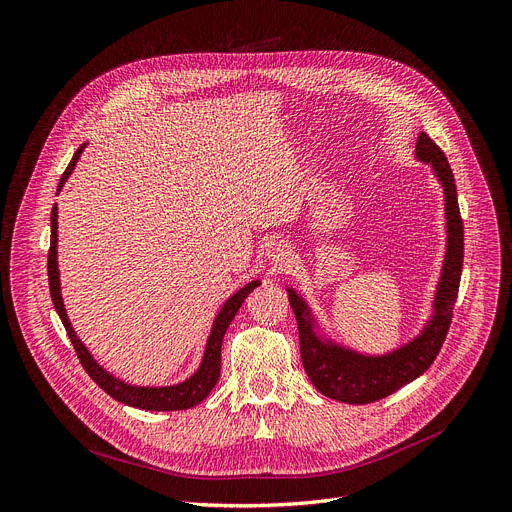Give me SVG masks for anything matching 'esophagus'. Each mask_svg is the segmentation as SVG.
I'll list each match as a JSON object with an SVG mask.
<instances>
[{
    "label": "esophagus",
    "mask_w": 512,
    "mask_h": 512,
    "mask_svg": "<svg viewBox=\"0 0 512 512\" xmlns=\"http://www.w3.org/2000/svg\"><path fill=\"white\" fill-rule=\"evenodd\" d=\"M266 258H268L274 266L282 268V266H286V264L290 262L292 252H290L288 244H284V242H280V240H274V242H270V244L266 246Z\"/></svg>",
    "instance_id": "esophagus-1"
}]
</instances>
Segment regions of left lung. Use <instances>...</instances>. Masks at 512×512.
<instances>
[{
	"mask_svg": "<svg viewBox=\"0 0 512 512\" xmlns=\"http://www.w3.org/2000/svg\"><path fill=\"white\" fill-rule=\"evenodd\" d=\"M416 159L428 163L442 185L446 216L444 262L432 300V315L420 335L383 355L359 353L323 333L309 302L294 288L286 286L288 300L298 323L304 371L323 395L343 403H371L418 379L434 363L448 335L462 274L464 228L448 159L424 131L416 141Z\"/></svg>",
	"mask_w": 512,
	"mask_h": 512,
	"instance_id": "8db88e82",
	"label": "left lung"
}]
</instances>
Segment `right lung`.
<instances>
[{"label": "right lung", "instance_id": "add662e5", "mask_svg": "<svg viewBox=\"0 0 512 512\" xmlns=\"http://www.w3.org/2000/svg\"><path fill=\"white\" fill-rule=\"evenodd\" d=\"M86 143H82L72 161L68 163L64 175L60 177L58 183V193L64 187L66 179L72 175L82 151H84ZM50 252H48V282H50V296L54 302V309L74 345V351L84 367V371L90 375V379L102 389L107 391L113 399L131 405V407H139V410H147V412H177V410H189V407L201 403L210 395V391L216 387L218 379H220V367H222V341L224 335L230 327V323L234 321L236 313L240 311L242 302L246 300V296L260 286V280H252L246 286H242L238 292H234L224 304L220 313L214 319L208 343H206V351H203L201 363L197 367V371L193 375H189L185 381H179L175 385H161V387H149V385H131L119 377H115L113 373H109L105 367L98 365L94 361V357L90 355V351L86 349V345L78 339L76 331L72 329L64 302H62V292H60V270H58V206L54 203L52 214H50Z\"/></svg>", "mask_w": 512, "mask_h": 512}]
</instances>
